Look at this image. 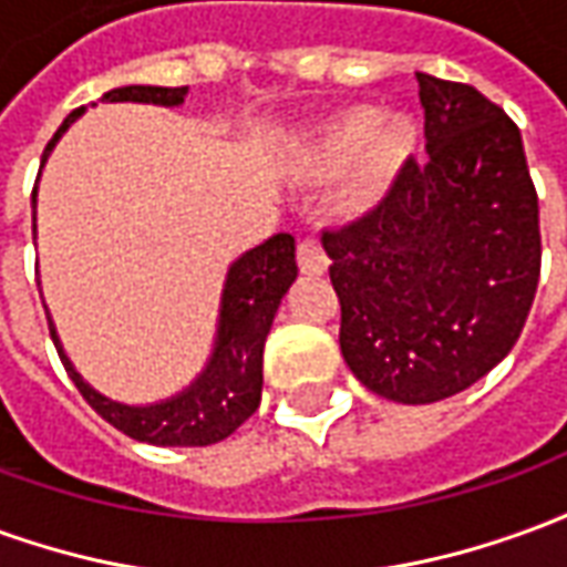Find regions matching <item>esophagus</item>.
I'll use <instances>...</instances> for the list:
<instances>
[{"mask_svg":"<svg viewBox=\"0 0 567 567\" xmlns=\"http://www.w3.org/2000/svg\"><path fill=\"white\" fill-rule=\"evenodd\" d=\"M297 267L307 276H321V272L328 270V255H324V248H321L316 236L300 239V246H297Z\"/></svg>","mask_w":567,"mask_h":567,"instance_id":"esophagus-1","label":"esophagus"}]
</instances>
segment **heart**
Wrapping results in <instances>:
<instances>
[{"label": "heart", "mask_w": 567, "mask_h": 567, "mask_svg": "<svg viewBox=\"0 0 567 567\" xmlns=\"http://www.w3.org/2000/svg\"><path fill=\"white\" fill-rule=\"evenodd\" d=\"M358 148H364V154H361V166L352 182V194L364 203L389 185L394 166L404 161L406 151L413 148V130L406 127L404 121H382L380 124V112L370 105H361V109L346 112L324 136L321 161L333 166V163L349 161Z\"/></svg>", "instance_id": "b5f03b06"}]
</instances>
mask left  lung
I'll use <instances>...</instances> for the list:
<instances>
[{
	"label": "left lung",
	"mask_w": 567,
	"mask_h": 567,
	"mask_svg": "<svg viewBox=\"0 0 567 567\" xmlns=\"http://www.w3.org/2000/svg\"><path fill=\"white\" fill-rule=\"evenodd\" d=\"M416 81L427 157L321 234L346 364L398 404H434L486 377L519 340L540 279L519 127L471 84Z\"/></svg>",
	"instance_id": "obj_1"
}]
</instances>
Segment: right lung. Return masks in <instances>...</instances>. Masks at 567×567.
I'll return each mask as SVG.
<instances>
[{
	"mask_svg": "<svg viewBox=\"0 0 567 567\" xmlns=\"http://www.w3.org/2000/svg\"><path fill=\"white\" fill-rule=\"evenodd\" d=\"M187 87H148V84H130L115 87L103 96L105 103H154L178 105L185 103ZM84 112V105L60 124L54 140L48 142V151L69 130V124ZM35 203V190H32ZM35 230V224H32ZM297 279L295 236L276 234L264 246L251 248L243 258L230 264L227 282L221 295V319H218V337L206 370L187 385L185 392L169 401L148 406H127L105 398L72 368V361L60 346L54 321L48 316L51 340H54L60 361L66 368L69 380L79 385L81 398L100 413V416L124 431L127 437L154 443V446H209L218 440L230 437L260 404V385H264V343L270 333L272 316L282 303L285 291Z\"/></svg>",
	"mask_w": 567,
	"mask_h": 567,
	"instance_id": "obj_1",
	"label": "right lung"
}]
</instances>
